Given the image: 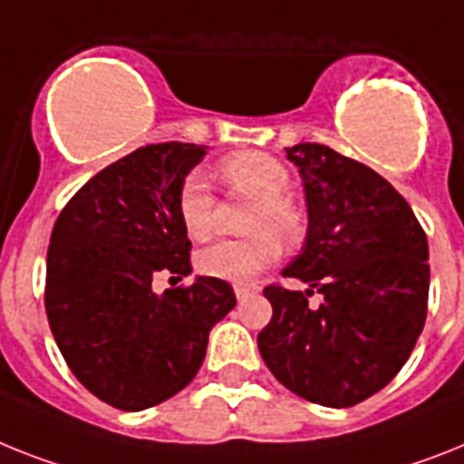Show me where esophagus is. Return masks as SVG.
<instances>
[{
	"instance_id": "esophagus-1",
	"label": "esophagus",
	"mask_w": 464,
	"mask_h": 464,
	"mask_svg": "<svg viewBox=\"0 0 464 464\" xmlns=\"http://www.w3.org/2000/svg\"><path fill=\"white\" fill-rule=\"evenodd\" d=\"M233 292H236L238 302H243V299H247L250 295H255L256 287L255 285H243V283H238V285H233Z\"/></svg>"
}]
</instances>
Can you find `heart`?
Here are the masks:
<instances>
[{
    "mask_svg": "<svg viewBox=\"0 0 464 464\" xmlns=\"http://www.w3.org/2000/svg\"><path fill=\"white\" fill-rule=\"evenodd\" d=\"M221 177L233 193L256 200L250 231L243 240H217L202 247L196 256L200 274L209 278L240 283L256 276L280 255L283 240H297L304 231L299 209L285 198L290 190V172L283 162L262 153H245L228 158L221 165ZM177 212L184 231L193 240L208 238L214 228V196L202 172H190L179 188ZM276 230L279 233H273Z\"/></svg>",
    "mask_w": 464,
    "mask_h": 464,
    "instance_id": "b5f03b06",
    "label": "heart"
}]
</instances>
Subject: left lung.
Masks as SVG:
<instances>
[{
	"label": "left lung",
	"mask_w": 464,
	"mask_h": 464,
	"mask_svg": "<svg viewBox=\"0 0 464 464\" xmlns=\"http://www.w3.org/2000/svg\"><path fill=\"white\" fill-rule=\"evenodd\" d=\"M306 196V240L268 285L274 316L256 344L280 384L330 408L356 406L403 368L427 318L430 250L399 190L371 167L321 143L285 148ZM322 304L309 307L313 290Z\"/></svg>",
	"instance_id": "left-lung-1"
}]
</instances>
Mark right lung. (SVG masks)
Masks as SVG:
<instances>
[{
  "mask_svg": "<svg viewBox=\"0 0 464 464\" xmlns=\"http://www.w3.org/2000/svg\"><path fill=\"white\" fill-rule=\"evenodd\" d=\"M205 148H136L89 179L53 224L44 292L53 340L72 375L120 411L179 394L200 371L209 330L236 306L233 287L209 276L153 292L158 274L193 271L177 198Z\"/></svg>",
  "mask_w": 464,
  "mask_h": 464,
  "instance_id": "add662e5",
  "label": "right lung"
}]
</instances>
